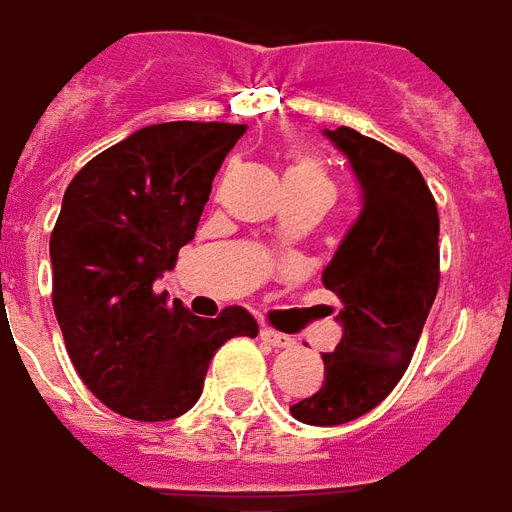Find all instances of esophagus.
<instances>
[{"mask_svg": "<svg viewBox=\"0 0 512 512\" xmlns=\"http://www.w3.org/2000/svg\"><path fill=\"white\" fill-rule=\"evenodd\" d=\"M261 340H267L272 348H288L291 345V337L275 332V329H261Z\"/></svg>", "mask_w": 512, "mask_h": 512, "instance_id": "34e87169", "label": "esophagus"}]
</instances>
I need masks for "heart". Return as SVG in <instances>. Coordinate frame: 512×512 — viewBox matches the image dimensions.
Wrapping results in <instances>:
<instances>
[{
  "mask_svg": "<svg viewBox=\"0 0 512 512\" xmlns=\"http://www.w3.org/2000/svg\"><path fill=\"white\" fill-rule=\"evenodd\" d=\"M288 175H321V178H324V172L315 167V164H310V161H302L297 167H291L288 169Z\"/></svg>",
  "mask_w": 512,
  "mask_h": 512,
  "instance_id": "obj_1",
  "label": "heart"
}]
</instances>
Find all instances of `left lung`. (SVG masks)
<instances>
[{"instance_id":"8db88e82","label":"left lung","mask_w":512,"mask_h":512,"mask_svg":"<svg viewBox=\"0 0 512 512\" xmlns=\"http://www.w3.org/2000/svg\"><path fill=\"white\" fill-rule=\"evenodd\" d=\"M361 186V213L321 280L343 302V337L324 353V383L291 405L302 424L337 426L370 413L413 359L440 286V218L424 175L356 129H324Z\"/></svg>"}]
</instances>
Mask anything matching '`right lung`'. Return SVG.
Returning a JSON list of instances; mask_svg holds the SVG:
<instances>
[{
    "label": "right lung",
    "mask_w": 512,
    "mask_h": 512,
    "mask_svg": "<svg viewBox=\"0 0 512 512\" xmlns=\"http://www.w3.org/2000/svg\"><path fill=\"white\" fill-rule=\"evenodd\" d=\"M245 124L145 126L88 161L64 191L51 234L53 310L80 380L134 421H169L197 405L215 351L256 337L245 307L197 318L156 294L194 240L215 172Z\"/></svg>",
    "instance_id": "obj_1"
}]
</instances>
